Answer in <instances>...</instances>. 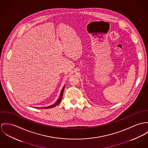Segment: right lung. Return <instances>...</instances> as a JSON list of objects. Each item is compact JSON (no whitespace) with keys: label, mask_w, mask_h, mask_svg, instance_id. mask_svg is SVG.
I'll return each mask as SVG.
<instances>
[{"label":"right lung","mask_w":148,"mask_h":148,"mask_svg":"<svg viewBox=\"0 0 148 148\" xmlns=\"http://www.w3.org/2000/svg\"><path fill=\"white\" fill-rule=\"evenodd\" d=\"M64 88H65V86H64V87H63V88L62 89V91H61V94H60V97H59V99H58L57 102H56L55 103H54L53 105H51V106H47V107L42 108H43V109H48V108H54V107H55L56 105H57L60 102H61V99H62V95H63L64 91ZM41 109H42V108H41Z\"/></svg>","instance_id":"obj_1"}]
</instances>
